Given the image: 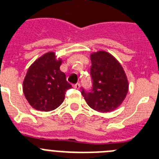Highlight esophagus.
<instances>
[{
	"mask_svg": "<svg viewBox=\"0 0 159 159\" xmlns=\"http://www.w3.org/2000/svg\"><path fill=\"white\" fill-rule=\"evenodd\" d=\"M73 87L75 89H79L80 88V83H76L73 85Z\"/></svg>",
	"mask_w": 159,
	"mask_h": 159,
	"instance_id": "obj_1",
	"label": "esophagus"
}]
</instances>
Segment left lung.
Segmentation results:
<instances>
[{
    "instance_id": "8db88e82",
    "label": "left lung",
    "mask_w": 159,
    "mask_h": 159,
    "mask_svg": "<svg viewBox=\"0 0 159 159\" xmlns=\"http://www.w3.org/2000/svg\"><path fill=\"white\" fill-rule=\"evenodd\" d=\"M91 87H82V95L91 109L107 113L122 104L128 91V82L121 64L105 51L91 55Z\"/></svg>"
}]
</instances>
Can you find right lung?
I'll list each match as a JSON object with an SVG mask.
<instances>
[{
  "mask_svg": "<svg viewBox=\"0 0 159 159\" xmlns=\"http://www.w3.org/2000/svg\"><path fill=\"white\" fill-rule=\"evenodd\" d=\"M53 52L46 53L37 59L28 68L24 81V93L29 104L37 110L48 112L62 104L65 93L72 88L66 75L59 67Z\"/></svg>",
  "mask_w": 159,
  "mask_h": 159,
  "instance_id": "add662e5",
  "label": "right lung"
}]
</instances>
